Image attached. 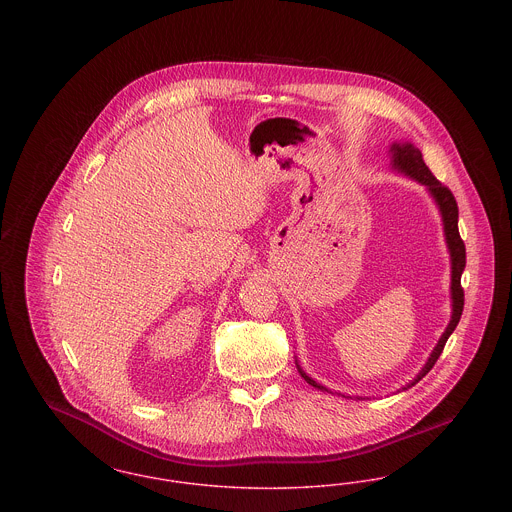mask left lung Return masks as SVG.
I'll list each match as a JSON object with an SVG mask.
<instances>
[{
	"label": "left lung",
	"mask_w": 512,
	"mask_h": 512,
	"mask_svg": "<svg viewBox=\"0 0 512 512\" xmlns=\"http://www.w3.org/2000/svg\"><path fill=\"white\" fill-rule=\"evenodd\" d=\"M390 159V165L393 171L401 172V174L413 178V180H416L418 184H422V186L428 190V194L432 195L434 203L438 205L439 215H441L443 236H445V244H447V251H449V259H451V288H449V290H451V320H449L445 332L441 334V338H439L438 343H436L434 351L430 353L426 365L422 366V370L414 376L413 380H411L407 386H403L401 390H397V393H399V391L413 388L414 384H418V382L432 370V366L436 365V361H438L439 355H441V351H443L445 341L449 340V336L453 334V330L457 328V324H459V320H461L464 307V292L463 288H461V276H463L464 265H466V251H464L461 234H459V207H457V201H455L453 194L449 192V188L441 186L438 180L434 178V174L426 167L420 149L413 146L411 142H393L390 147ZM295 365H297V370H299L301 378H303L307 384H311V386L317 388V390L332 393L326 386H322V384H318L317 380H313V378L299 366L297 361H295ZM338 395L345 397V399H351V395H343V393H338ZM357 399H370V397L357 395Z\"/></svg>",
	"instance_id": "8db88e82"
}]
</instances>
